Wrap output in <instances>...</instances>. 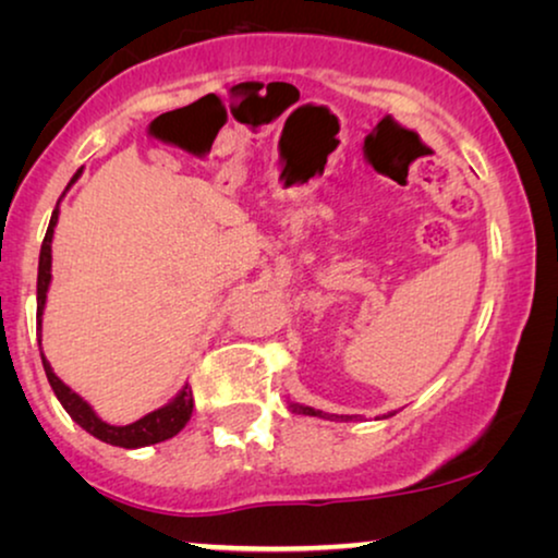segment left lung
Here are the masks:
<instances>
[{
  "mask_svg": "<svg viewBox=\"0 0 558 558\" xmlns=\"http://www.w3.org/2000/svg\"><path fill=\"white\" fill-rule=\"evenodd\" d=\"M289 409H292L294 414H307V416H319V418H342V422H348V418H353V416L325 414V411H319V409H312V407H302V403H289Z\"/></svg>",
  "mask_w": 558,
  "mask_h": 558,
  "instance_id": "obj_1",
  "label": "left lung"
}]
</instances>
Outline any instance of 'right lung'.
<instances>
[{
	"label": "right lung",
	"instance_id": "obj_1",
	"mask_svg": "<svg viewBox=\"0 0 558 558\" xmlns=\"http://www.w3.org/2000/svg\"><path fill=\"white\" fill-rule=\"evenodd\" d=\"M81 172H83V167L73 174V180L68 182V187H71L73 182L81 178ZM58 213H60V201L50 216L48 233H45V241L40 248V264H37V330L43 327L45 300H48V289L52 281V274H50V269H52V233H56V226H58ZM37 342H40V338H37ZM43 368H45V376H48L50 388L58 396V401L63 403V409L68 411V416H71L73 422L81 426V429H86L90 437L101 439V441H106V445L124 447V449L157 445V441L172 439L174 434H178L182 426L190 422V414H193V391H190V386H182L180 393L174 396L170 403H165L162 409L142 416L140 422L126 424V426L106 424L104 418L98 416L94 409H90V403L83 399V396L75 393L71 386H65L63 380L52 373V365L48 363V357L45 355H43Z\"/></svg>",
	"mask_w": 558,
	"mask_h": 558
}]
</instances>
